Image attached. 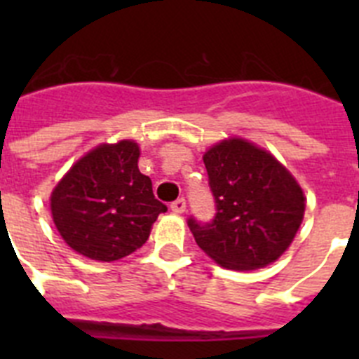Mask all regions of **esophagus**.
Returning a JSON list of instances; mask_svg holds the SVG:
<instances>
[{
	"instance_id": "34e87169",
	"label": "esophagus",
	"mask_w": 359,
	"mask_h": 359,
	"mask_svg": "<svg viewBox=\"0 0 359 359\" xmlns=\"http://www.w3.org/2000/svg\"><path fill=\"white\" fill-rule=\"evenodd\" d=\"M185 208H187V203L183 198L176 199L174 203H170V210H172L174 214H183V212H185Z\"/></svg>"
}]
</instances>
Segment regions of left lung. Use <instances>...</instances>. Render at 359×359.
Returning a JSON list of instances; mask_svg holds the SVG:
<instances>
[{
  "label": "left lung",
  "mask_w": 359,
  "mask_h": 359,
  "mask_svg": "<svg viewBox=\"0 0 359 359\" xmlns=\"http://www.w3.org/2000/svg\"><path fill=\"white\" fill-rule=\"evenodd\" d=\"M217 214L189 219L199 248L221 268L250 271L273 264L297 236L306 196L293 174L266 149L230 136L205 151Z\"/></svg>",
  "instance_id": "8db88e82"
}]
</instances>
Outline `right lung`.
I'll return each mask as SVG.
<instances>
[{"label": "right lung", "instance_id": "right-lung-1", "mask_svg": "<svg viewBox=\"0 0 359 359\" xmlns=\"http://www.w3.org/2000/svg\"><path fill=\"white\" fill-rule=\"evenodd\" d=\"M135 140L100 144L69 167L50 194L53 224L73 252L113 262L145 244L163 203L138 169Z\"/></svg>", "mask_w": 359, "mask_h": 359}]
</instances>
